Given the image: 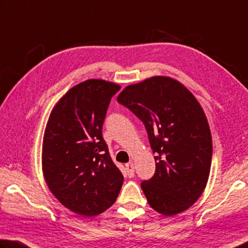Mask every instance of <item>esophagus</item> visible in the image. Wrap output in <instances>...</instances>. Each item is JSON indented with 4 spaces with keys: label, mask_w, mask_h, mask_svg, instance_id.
<instances>
[{
    "label": "esophagus",
    "mask_w": 248,
    "mask_h": 248,
    "mask_svg": "<svg viewBox=\"0 0 248 248\" xmlns=\"http://www.w3.org/2000/svg\"><path fill=\"white\" fill-rule=\"evenodd\" d=\"M125 170H127V173L129 177H133L134 175V164L132 163H128L127 165H125Z\"/></svg>",
    "instance_id": "34e87169"
}]
</instances>
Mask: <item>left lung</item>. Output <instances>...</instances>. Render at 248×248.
<instances>
[{
  "label": "left lung",
  "instance_id": "left-lung-1",
  "mask_svg": "<svg viewBox=\"0 0 248 248\" xmlns=\"http://www.w3.org/2000/svg\"><path fill=\"white\" fill-rule=\"evenodd\" d=\"M117 101L143 121L156 154L155 174L141 183L148 204L164 216L186 210L205 190L213 156L209 124L199 101L165 76L128 85Z\"/></svg>",
  "mask_w": 248,
  "mask_h": 248
}]
</instances>
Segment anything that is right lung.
Wrapping results in <instances>:
<instances>
[{
    "mask_svg": "<svg viewBox=\"0 0 248 248\" xmlns=\"http://www.w3.org/2000/svg\"><path fill=\"white\" fill-rule=\"evenodd\" d=\"M119 90L102 79L75 85L53 107L44 131L42 170L49 191L83 217L108 209L124 183L102 136L109 102Z\"/></svg>",
    "mask_w": 248,
    "mask_h": 248,
    "instance_id": "obj_1",
    "label": "right lung"
}]
</instances>
